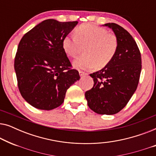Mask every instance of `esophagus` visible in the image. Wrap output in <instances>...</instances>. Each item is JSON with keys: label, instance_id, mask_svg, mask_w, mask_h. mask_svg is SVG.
<instances>
[{"label": "esophagus", "instance_id": "34e87169", "mask_svg": "<svg viewBox=\"0 0 156 156\" xmlns=\"http://www.w3.org/2000/svg\"><path fill=\"white\" fill-rule=\"evenodd\" d=\"M79 74H80V75L81 77H82V76L87 75V73H86V72H82V71L79 72Z\"/></svg>", "mask_w": 156, "mask_h": 156}]
</instances>
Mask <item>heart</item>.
<instances>
[{"instance_id": "obj_1", "label": "heart", "mask_w": 156, "mask_h": 156, "mask_svg": "<svg viewBox=\"0 0 156 156\" xmlns=\"http://www.w3.org/2000/svg\"><path fill=\"white\" fill-rule=\"evenodd\" d=\"M62 48L68 56L74 58L84 48V55L74 61L76 69H102L114 58L119 48V40L114 33L97 25H81L74 30V35L63 38Z\"/></svg>"}]
</instances>
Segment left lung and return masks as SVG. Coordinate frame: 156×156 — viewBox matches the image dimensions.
I'll use <instances>...</instances> for the list:
<instances>
[{
    "mask_svg": "<svg viewBox=\"0 0 156 156\" xmlns=\"http://www.w3.org/2000/svg\"><path fill=\"white\" fill-rule=\"evenodd\" d=\"M112 28L119 40L113 60L99 71L91 74L94 86L85 92L89 107L99 114H117L125 107L137 89L141 72V55L133 37L116 23Z\"/></svg>",
    "mask_w": 156,
    "mask_h": 156,
    "instance_id": "8db88e82",
    "label": "left lung"
}]
</instances>
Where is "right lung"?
<instances>
[{
  "label": "right lung",
  "mask_w": 156,
  "mask_h": 156,
  "mask_svg": "<svg viewBox=\"0 0 156 156\" xmlns=\"http://www.w3.org/2000/svg\"><path fill=\"white\" fill-rule=\"evenodd\" d=\"M77 21H42L19 42L14 68L20 94L41 110H52L64 102L70 86L80 80L62 48L63 38Z\"/></svg>",
  "instance_id": "1"
}]
</instances>
